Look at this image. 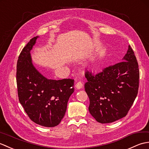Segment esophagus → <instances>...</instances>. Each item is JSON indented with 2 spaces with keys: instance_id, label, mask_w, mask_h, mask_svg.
Returning a JSON list of instances; mask_svg holds the SVG:
<instances>
[{
  "instance_id": "34e87169",
  "label": "esophagus",
  "mask_w": 149,
  "mask_h": 149,
  "mask_svg": "<svg viewBox=\"0 0 149 149\" xmlns=\"http://www.w3.org/2000/svg\"><path fill=\"white\" fill-rule=\"evenodd\" d=\"M75 87H76V88H77L80 89L82 87H83V84H82L81 81H78L77 83L75 84Z\"/></svg>"
}]
</instances>
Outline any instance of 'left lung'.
Returning <instances> with one entry per match:
<instances>
[{"instance_id":"obj_1","label":"left lung","mask_w":149,"mask_h":149,"mask_svg":"<svg viewBox=\"0 0 149 149\" xmlns=\"http://www.w3.org/2000/svg\"><path fill=\"white\" fill-rule=\"evenodd\" d=\"M85 76L88 110L96 121L110 123L126 116L137 96L140 79L138 62L130 46L123 61L97 74L86 71Z\"/></svg>"}]
</instances>
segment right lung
I'll use <instances>...</instances> for the list:
<instances>
[{"instance_id": "obj_1", "label": "right lung", "mask_w": 149, "mask_h": 149, "mask_svg": "<svg viewBox=\"0 0 149 149\" xmlns=\"http://www.w3.org/2000/svg\"><path fill=\"white\" fill-rule=\"evenodd\" d=\"M38 37L31 39L19 54L16 65L19 101L36 124L55 127L63 118L69 97L74 92V80H49L32 64L30 52Z\"/></svg>"}]
</instances>
